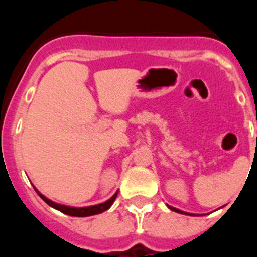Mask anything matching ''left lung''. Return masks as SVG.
<instances>
[{
	"label": "left lung",
	"instance_id": "1",
	"mask_svg": "<svg viewBox=\"0 0 257 257\" xmlns=\"http://www.w3.org/2000/svg\"><path fill=\"white\" fill-rule=\"evenodd\" d=\"M167 207H169V208H170V210L175 211V212H178V213H184V215H192V216H194V213H189V212H184V211L179 210V208H175V207H172V206H169V205H167Z\"/></svg>",
	"mask_w": 257,
	"mask_h": 257
}]
</instances>
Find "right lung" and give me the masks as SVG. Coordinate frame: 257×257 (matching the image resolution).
<instances>
[{
	"instance_id": "add662e5",
	"label": "right lung",
	"mask_w": 257,
	"mask_h": 257,
	"mask_svg": "<svg viewBox=\"0 0 257 257\" xmlns=\"http://www.w3.org/2000/svg\"><path fill=\"white\" fill-rule=\"evenodd\" d=\"M33 188H35V190L37 192L38 196L44 199V201L46 202L50 207L55 208V210L60 211V212L65 213V215H69V216H76V217L92 216V215H97V213H101V212H104V211L109 210V208L112 207L113 202L115 201V197H117V194H118V192H115L114 194H113V197H110L108 201L103 202V203H99V205L87 206V207H72V206L60 205V203H56V202L51 201V199H49L47 197H45L42 193L38 192L37 188L36 187H33Z\"/></svg>"
}]
</instances>
